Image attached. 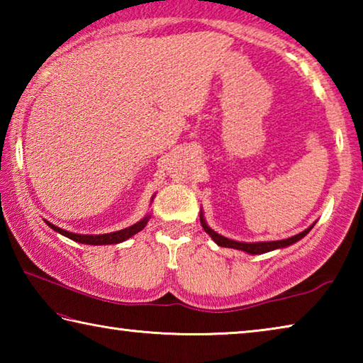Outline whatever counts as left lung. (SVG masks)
Here are the masks:
<instances>
[{"mask_svg":"<svg viewBox=\"0 0 363 363\" xmlns=\"http://www.w3.org/2000/svg\"><path fill=\"white\" fill-rule=\"evenodd\" d=\"M200 223L203 225L205 232L208 235H211V238L214 242H216L219 247H225V248H235V250H242V251H247L250 255H262V253H267V251H272V250H277V248H285L288 245H293L294 242H298L303 238L304 235L311 232V229L314 225L307 227L304 232L298 233V235L290 237V238H284V240H277V242H257V243H243V242H235V240H229V238H225L223 235H219V233L214 232L213 229L206 225L205 219H203V214H200Z\"/></svg>","mask_w":363,"mask_h":363,"instance_id":"1","label":"left lung"}]
</instances>
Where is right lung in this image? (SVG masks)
Here are the masks:
<instances>
[{
  "label": "right lung",
  "mask_w": 363,
  "mask_h": 363,
  "mask_svg": "<svg viewBox=\"0 0 363 363\" xmlns=\"http://www.w3.org/2000/svg\"><path fill=\"white\" fill-rule=\"evenodd\" d=\"M147 220H149V216H145L143 220H139L131 227H126V229H121L118 232H110V233H102V235H79V233H72V232H67L64 229H60V227H56L51 223H48V225L51 227L59 233H62V235L72 238L73 242H78V243H84V245H112V243H120V242H125L128 238L133 237L134 233L140 232L145 227Z\"/></svg>",
  "instance_id": "add662e5"
}]
</instances>
